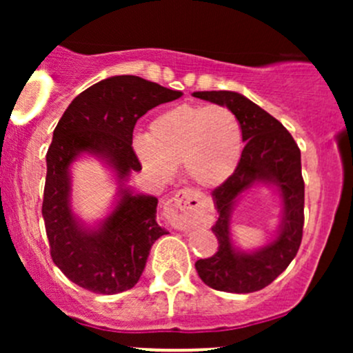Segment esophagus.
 <instances>
[{
    "label": "esophagus",
    "instance_id": "obj_1",
    "mask_svg": "<svg viewBox=\"0 0 353 353\" xmlns=\"http://www.w3.org/2000/svg\"><path fill=\"white\" fill-rule=\"evenodd\" d=\"M164 216L177 230L199 228L210 221V202L196 190L182 189L165 202Z\"/></svg>",
    "mask_w": 353,
    "mask_h": 353
}]
</instances>
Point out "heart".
<instances>
[{"label": "heart", "mask_w": 353, "mask_h": 353, "mask_svg": "<svg viewBox=\"0 0 353 353\" xmlns=\"http://www.w3.org/2000/svg\"><path fill=\"white\" fill-rule=\"evenodd\" d=\"M132 149L141 165L156 181L168 182L182 164L189 181L214 189L236 172L244 151L239 117L221 104H179L149 124Z\"/></svg>", "instance_id": "heart-1"}]
</instances>
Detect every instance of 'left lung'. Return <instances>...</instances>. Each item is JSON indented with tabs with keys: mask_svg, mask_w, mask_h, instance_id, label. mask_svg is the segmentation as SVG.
<instances>
[{
	"mask_svg": "<svg viewBox=\"0 0 353 353\" xmlns=\"http://www.w3.org/2000/svg\"><path fill=\"white\" fill-rule=\"evenodd\" d=\"M192 96L229 108L241 121L245 143L236 172L212 192L219 212L212 230L219 249L212 257L199 259L196 270L202 282L216 290L255 292L274 282L301 247L303 229L301 149L275 117L241 92L197 91ZM259 183L275 190L281 197V224L272 241L261 250L244 251L232 241V212L241 194Z\"/></svg>",
	"mask_w": 353,
	"mask_h": 353,
	"instance_id": "obj_1",
	"label": "left lung"
}]
</instances>
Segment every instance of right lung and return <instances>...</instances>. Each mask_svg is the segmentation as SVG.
Instances as JSON below:
<instances>
[{"label": "right lung", "mask_w": 353, "mask_h": 353, "mask_svg": "<svg viewBox=\"0 0 353 353\" xmlns=\"http://www.w3.org/2000/svg\"><path fill=\"white\" fill-rule=\"evenodd\" d=\"M181 96L139 76H111L76 96L56 125L46 154L43 219L52 262L76 285L108 295L132 289L152 244L165 234L156 221L157 197L128 185L141 171L132 131L149 109ZM84 153L106 163L118 184L112 210L94 226L70 204V165Z\"/></svg>", "instance_id": "1"}]
</instances>
